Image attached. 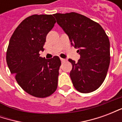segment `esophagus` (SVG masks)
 <instances>
[{"label":"esophagus","mask_w":122,"mask_h":122,"mask_svg":"<svg viewBox=\"0 0 122 122\" xmlns=\"http://www.w3.org/2000/svg\"><path fill=\"white\" fill-rule=\"evenodd\" d=\"M61 62L63 63V62H65V59L61 58Z\"/></svg>","instance_id":"obj_1"}]
</instances>
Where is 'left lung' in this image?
I'll return each instance as SVG.
<instances>
[{
    "mask_svg": "<svg viewBox=\"0 0 122 122\" xmlns=\"http://www.w3.org/2000/svg\"><path fill=\"white\" fill-rule=\"evenodd\" d=\"M57 23L69 36L71 45L78 49L80 59L72 65L70 76L80 93L94 92L104 82L110 65V42L102 27L76 12L55 14Z\"/></svg>",
    "mask_w": 122,
    "mask_h": 122,
    "instance_id": "left-lung-1",
    "label": "left lung"
}]
</instances>
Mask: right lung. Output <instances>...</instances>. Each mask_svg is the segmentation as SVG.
<instances>
[{"label":"right lung","instance_id":"1","mask_svg":"<svg viewBox=\"0 0 122 122\" xmlns=\"http://www.w3.org/2000/svg\"><path fill=\"white\" fill-rule=\"evenodd\" d=\"M56 23L52 15H32L18 25L10 40L8 66L21 87L34 97H47L57 87L60 59H46L39 54Z\"/></svg>","mask_w":122,"mask_h":122}]
</instances>
